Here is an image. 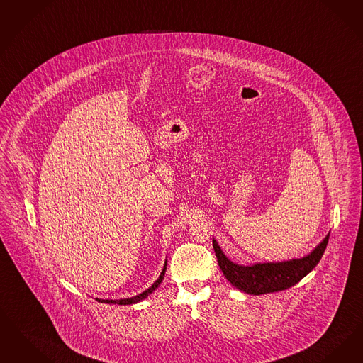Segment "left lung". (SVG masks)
Listing matches in <instances>:
<instances>
[{
	"label": "left lung",
	"instance_id": "1",
	"mask_svg": "<svg viewBox=\"0 0 363 363\" xmlns=\"http://www.w3.org/2000/svg\"><path fill=\"white\" fill-rule=\"evenodd\" d=\"M328 238L330 233L308 257L301 259L278 263H257L252 266L235 264L223 254L216 240H213V248L223 274L233 286L248 294L259 296L264 293L289 289L300 282L319 263L328 243Z\"/></svg>",
	"mask_w": 363,
	"mask_h": 363
}]
</instances>
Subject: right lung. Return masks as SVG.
I'll return each mask as SVG.
<instances>
[{
	"label": "right lung",
	"instance_id": "1",
	"mask_svg": "<svg viewBox=\"0 0 363 363\" xmlns=\"http://www.w3.org/2000/svg\"><path fill=\"white\" fill-rule=\"evenodd\" d=\"M164 272H166V263H164V267H163V270H162V273H160V278L152 284V286L145 290L143 293H140V294H138V296L132 297V298H124V300H99V298H97V300H99V301H101V303H106V304L130 305L135 304V303H139V301L145 300V297H147L150 293H152L154 290L157 289V288L160 286V282H162V279H163V276H164Z\"/></svg>",
	"mask_w": 363,
	"mask_h": 363
}]
</instances>
